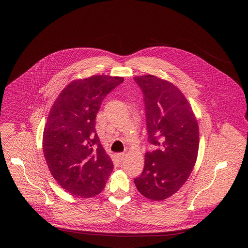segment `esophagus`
Returning a JSON list of instances; mask_svg holds the SVG:
<instances>
[{
	"instance_id": "obj_1",
	"label": "esophagus",
	"mask_w": 248,
	"mask_h": 248,
	"mask_svg": "<svg viewBox=\"0 0 248 248\" xmlns=\"http://www.w3.org/2000/svg\"><path fill=\"white\" fill-rule=\"evenodd\" d=\"M124 155H125V154H124V153H120V154H118L117 155H116L120 162H122V161L124 159Z\"/></svg>"
}]
</instances>
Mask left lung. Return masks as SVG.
<instances>
[{
	"label": "left lung",
	"mask_w": 248,
	"mask_h": 248,
	"mask_svg": "<svg viewBox=\"0 0 248 248\" xmlns=\"http://www.w3.org/2000/svg\"><path fill=\"white\" fill-rule=\"evenodd\" d=\"M134 80L144 94L148 140L155 146L145 154L141 176L134 181L144 197L165 200L185 184L195 165L198 123L187 98L173 83L149 74Z\"/></svg>",
	"instance_id": "obj_1"
}]
</instances>
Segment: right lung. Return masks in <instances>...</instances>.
I'll list each match as a JSON object with an SVG mask.
<instances>
[{
	"label": "right lung",
	"instance_id": "add662e5",
	"mask_svg": "<svg viewBox=\"0 0 248 248\" xmlns=\"http://www.w3.org/2000/svg\"><path fill=\"white\" fill-rule=\"evenodd\" d=\"M123 82V77L108 75L72 81L50 109L43 152L53 177L72 195H97L113 170L94 125L103 99Z\"/></svg>",
	"mask_w": 248,
	"mask_h": 248
}]
</instances>
